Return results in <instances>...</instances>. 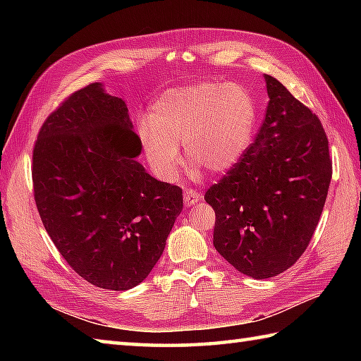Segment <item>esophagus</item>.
<instances>
[{"label":"esophagus","instance_id":"34e87169","mask_svg":"<svg viewBox=\"0 0 361 361\" xmlns=\"http://www.w3.org/2000/svg\"><path fill=\"white\" fill-rule=\"evenodd\" d=\"M200 198H202V194L198 192V190L186 189L185 195H183V202H185L186 206H190V204H195L198 200H200Z\"/></svg>","mask_w":361,"mask_h":361}]
</instances>
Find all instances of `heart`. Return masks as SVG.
Returning a JSON list of instances; mask_svg holds the SVG:
<instances>
[{
    "mask_svg": "<svg viewBox=\"0 0 361 361\" xmlns=\"http://www.w3.org/2000/svg\"><path fill=\"white\" fill-rule=\"evenodd\" d=\"M255 126L256 106L247 90L204 82L161 94L137 135L152 171L172 180L180 164L178 144L185 145L188 163L225 173L247 152Z\"/></svg>",
    "mask_w": 361,
    "mask_h": 361,
    "instance_id": "obj_1",
    "label": "heart"
}]
</instances>
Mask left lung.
Masks as SVG:
<instances>
[{
	"label": "left lung",
	"mask_w": 361,
	"mask_h": 361,
	"mask_svg": "<svg viewBox=\"0 0 361 361\" xmlns=\"http://www.w3.org/2000/svg\"><path fill=\"white\" fill-rule=\"evenodd\" d=\"M268 101L256 140L208 189L216 211L214 247L237 271L267 279L288 270L307 248L332 178L321 121L265 74Z\"/></svg>",
	"instance_id": "1"
}]
</instances>
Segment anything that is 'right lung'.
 Listing matches in <instances>:
<instances>
[{"instance_id": "right-lung-1", "label": "right lung", "mask_w": 361, "mask_h": 361, "mask_svg": "<svg viewBox=\"0 0 361 361\" xmlns=\"http://www.w3.org/2000/svg\"><path fill=\"white\" fill-rule=\"evenodd\" d=\"M141 149L126 102L97 82L66 97L34 145V198L44 229L68 265L105 290L147 278L183 209V190L135 159Z\"/></svg>"}]
</instances>
